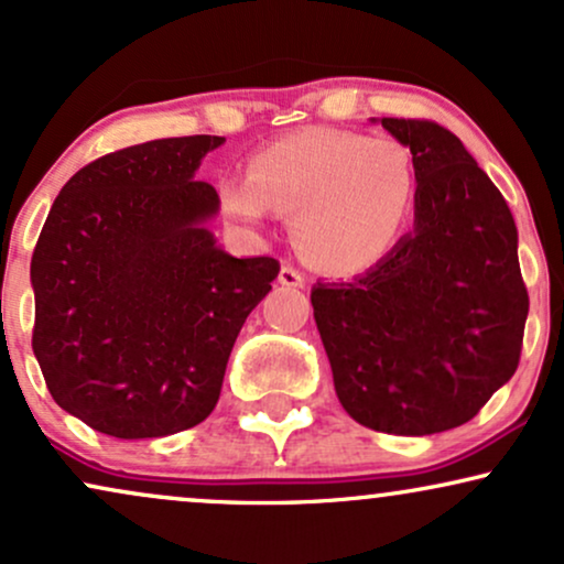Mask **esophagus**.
<instances>
[{"mask_svg": "<svg viewBox=\"0 0 564 564\" xmlns=\"http://www.w3.org/2000/svg\"><path fill=\"white\" fill-rule=\"evenodd\" d=\"M280 282L284 284V288H303L305 274L301 269H295L293 263H284L282 271H280Z\"/></svg>", "mask_w": 564, "mask_h": 564, "instance_id": "1", "label": "esophagus"}]
</instances>
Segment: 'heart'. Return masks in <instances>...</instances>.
Returning a JSON list of instances; mask_svg holds the SVG:
<instances>
[{
    "instance_id": "obj_1",
    "label": "heart",
    "mask_w": 564,
    "mask_h": 564,
    "mask_svg": "<svg viewBox=\"0 0 564 564\" xmlns=\"http://www.w3.org/2000/svg\"><path fill=\"white\" fill-rule=\"evenodd\" d=\"M415 198L405 143L352 130L303 128L248 159L246 180L219 183V204L242 225L269 212L295 217V240L316 267L368 269L387 253Z\"/></svg>"
}]
</instances>
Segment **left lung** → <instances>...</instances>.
<instances>
[{
  "instance_id": "1",
  "label": "left lung",
  "mask_w": 564,
  "mask_h": 564,
  "mask_svg": "<svg viewBox=\"0 0 564 564\" xmlns=\"http://www.w3.org/2000/svg\"><path fill=\"white\" fill-rule=\"evenodd\" d=\"M410 145L415 221L352 280L311 290L337 398L360 426L426 436L463 426L520 364L528 290L510 206L460 138L381 117Z\"/></svg>"
}]
</instances>
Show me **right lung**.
<instances>
[{
	"mask_svg": "<svg viewBox=\"0 0 564 564\" xmlns=\"http://www.w3.org/2000/svg\"><path fill=\"white\" fill-rule=\"evenodd\" d=\"M219 135L128 145L62 187L31 259L33 352L54 402L117 440H154L212 413L250 311L280 261L232 259L193 180Z\"/></svg>",
	"mask_w": 564,
	"mask_h": 564,
	"instance_id": "add662e5",
	"label": "right lung"
}]
</instances>
